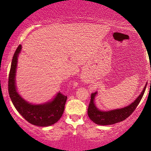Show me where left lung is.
Here are the masks:
<instances>
[{"label": "left lung", "mask_w": 151, "mask_h": 151, "mask_svg": "<svg viewBox=\"0 0 151 151\" xmlns=\"http://www.w3.org/2000/svg\"><path fill=\"white\" fill-rule=\"evenodd\" d=\"M147 83L143 88V91H141V93L136 99L135 101H133L132 103H131L126 106L122 107L120 109H113V110H100L96 106V102H95V98H96L98 92L96 91V92L91 93V101H90L87 111V114L89 119L96 124L101 126L112 125V124H116V123L125 120L126 118L129 117L134 111L137 106L141 101V99L144 94L145 89H146Z\"/></svg>", "instance_id": "8db88e82"}]
</instances>
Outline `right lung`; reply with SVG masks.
I'll return each instance as SVG.
<instances>
[{
    "mask_svg": "<svg viewBox=\"0 0 151 151\" xmlns=\"http://www.w3.org/2000/svg\"><path fill=\"white\" fill-rule=\"evenodd\" d=\"M22 50L20 45L15 50L8 78V92L15 108L26 121L35 126L47 127L60 120L65 110L67 96L58 92L50 101L42 104H32L22 97L17 89L16 71L19 55Z\"/></svg>",
    "mask_w": 151,
    "mask_h": 151,
    "instance_id": "right-lung-1",
    "label": "right lung"
}]
</instances>
